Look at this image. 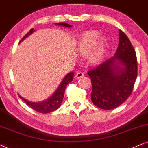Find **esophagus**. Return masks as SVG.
I'll return each instance as SVG.
<instances>
[{"label": "esophagus", "mask_w": 148, "mask_h": 148, "mask_svg": "<svg viewBox=\"0 0 148 148\" xmlns=\"http://www.w3.org/2000/svg\"><path fill=\"white\" fill-rule=\"evenodd\" d=\"M84 76V74H83V72H77L76 74V75H75V78L76 79H81V78H82L83 77V76Z\"/></svg>", "instance_id": "34e87169"}]
</instances>
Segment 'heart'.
Wrapping results in <instances>:
<instances>
[{"label":"heart","mask_w":148,"mask_h":148,"mask_svg":"<svg viewBox=\"0 0 148 148\" xmlns=\"http://www.w3.org/2000/svg\"><path fill=\"white\" fill-rule=\"evenodd\" d=\"M100 37L97 32L88 31L83 34L76 42L77 54L82 57L89 56V63L93 66L99 65L102 62L107 51V40L105 38H101L99 41Z\"/></svg>","instance_id":"1"}]
</instances>
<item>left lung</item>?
<instances>
[{
  "label": "left lung",
  "instance_id": "left-lung-1",
  "mask_svg": "<svg viewBox=\"0 0 148 148\" xmlns=\"http://www.w3.org/2000/svg\"><path fill=\"white\" fill-rule=\"evenodd\" d=\"M91 78L92 103L112 110L130 96L137 77L136 52L130 40L119 30V43L113 57L88 72Z\"/></svg>",
  "mask_w": 148,
  "mask_h": 148
}]
</instances>
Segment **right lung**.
<instances>
[{
	"mask_svg": "<svg viewBox=\"0 0 148 148\" xmlns=\"http://www.w3.org/2000/svg\"><path fill=\"white\" fill-rule=\"evenodd\" d=\"M56 25H61L65 27H71L70 25L67 24L65 23H56ZM34 32V29H31L29 30V32L23 38L21 39V41H23L25 38H27L28 36H29L31 34H32ZM74 72H70L68 73L66 76H65V78L63 79L61 83L58 88H57V90L55 91V92L51 96L49 99H47L46 101H42V102L40 103H34V102H31L26 99H25L24 98L21 97L19 95V97L22 100H23L25 102V103L27 106H29L30 108H32L34 110L38 112L42 113V114H47L51 112H54L55 110H56L61 105L62 101L63 99L64 94H65V90L66 88L67 85L68 84L69 82L72 81L73 80V76H74Z\"/></svg>",
	"mask_w": 148,
	"mask_h": 148,
	"instance_id": "1",
	"label": "right lung"
}]
</instances>
